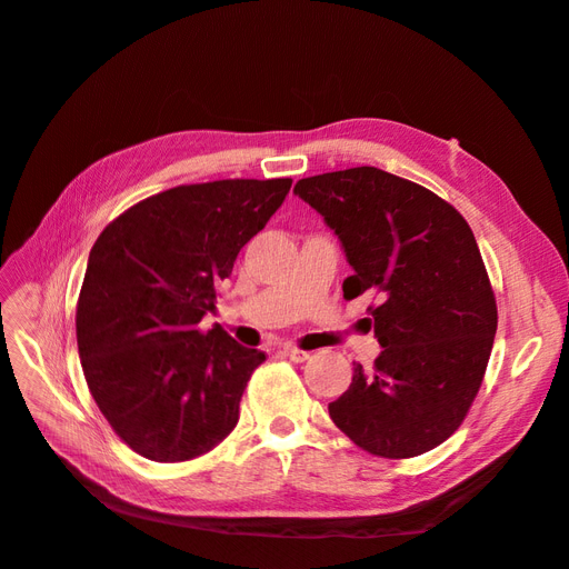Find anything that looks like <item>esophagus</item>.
Masks as SVG:
<instances>
[{
    "label": "esophagus",
    "instance_id": "obj_1",
    "mask_svg": "<svg viewBox=\"0 0 569 569\" xmlns=\"http://www.w3.org/2000/svg\"><path fill=\"white\" fill-rule=\"evenodd\" d=\"M282 353L287 356V358H291L295 360V363H303V360H308V351H301V349H297V347H282Z\"/></svg>",
    "mask_w": 569,
    "mask_h": 569
}]
</instances>
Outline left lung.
<instances>
[{
    "mask_svg": "<svg viewBox=\"0 0 569 569\" xmlns=\"http://www.w3.org/2000/svg\"><path fill=\"white\" fill-rule=\"evenodd\" d=\"M295 194L316 209L353 268L343 299L370 306L380 356L330 403L360 449L412 458L449 439L485 380L496 299L465 218L429 189L372 166L303 178Z\"/></svg>",
    "mask_w": 569,
    "mask_h": 569,
    "instance_id": "8db88e82",
    "label": "left lung"
}]
</instances>
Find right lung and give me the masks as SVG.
Listing matches in <instances>:
<instances>
[{
	"label": "right lung",
	"mask_w": 569,
	"mask_h": 569,
	"mask_svg": "<svg viewBox=\"0 0 569 569\" xmlns=\"http://www.w3.org/2000/svg\"><path fill=\"white\" fill-rule=\"evenodd\" d=\"M289 187V178L180 184L134 203L99 234L78 299V351L101 416L132 451L192 460L234 429L266 353L220 325H199L216 313L218 282Z\"/></svg>",
	"instance_id": "obj_1"
}]
</instances>
